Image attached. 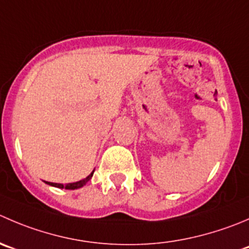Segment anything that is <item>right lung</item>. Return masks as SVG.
<instances>
[{
    "mask_svg": "<svg viewBox=\"0 0 249 249\" xmlns=\"http://www.w3.org/2000/svg\"><path fill=\"white\" fill-rule=\"evenodd\" d=\"M95 171V170H93ZM93 171L90 174V175L88 176L86 178H84V180H80V181H76V182H71V183H67V185H63V183H54V182H48V181H45L46 183H48V185L51 186H54V187H58V189H66V190H76V189H80V187H83L84 185H85L88 181H90V178H92L93 175Z\"/></svg>",
    "mask_w": 249,
    "mask_h": 249,
    "instance_id": "1",
    "label": "right lung"
}]
</instances>
